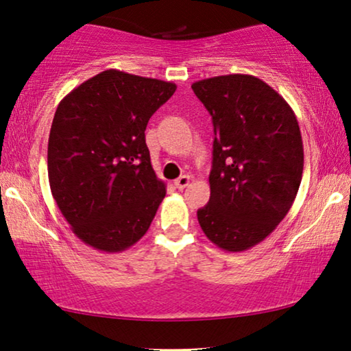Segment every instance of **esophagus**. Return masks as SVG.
I'll list each match as a JSON object with an SVG mask.
<instances>
[{
    "mask_svg": "<svg viewBox=\"0 0 351 351\" xmlns=\"http://www.w3.org/2000/svg\"><path fill=\"white\" fill-rule=\"evenodd\" d=\"M189 182H191V176L189 175H182V176L178 178V180H175V186L180 191H182L186 186H189Z\"/></svg>",
    "mask_w": 351,
    "mask_h": 351,
    "instance_id": "obj_1",
    "label": "esophagus"
}]
</instances>
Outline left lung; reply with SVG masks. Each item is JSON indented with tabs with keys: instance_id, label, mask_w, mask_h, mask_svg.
Instances as JSON below:
<instances>
[{
	"instance_id": "left-lung-1",
	"label": "left lung",
	"mask_w": 351,
	"mask_h": 351,
	"mask_svg": "<svg viewBox=\"0 0 351 351\" xmlns=\"http://www.w3.org/2000/svg\"><path fill=\"white\" fill-rule=\"evenodd\" d=\"M192 90L213 119L210 202L197 219L211 243L239 253L278 226L298 195L304 146L294 111L251 75L202 79Z\"/></svg>"
}]
</instances>
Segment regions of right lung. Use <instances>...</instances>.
<instances>
[{
	"label": "right lung",
	"mask_w": 351,
	"mask_h": 351,
	"mask_svg": "<svg viewBox=\"0 0 351 351\" xmlns=\"http://www.w3.org/2000/svg\"><path fill=\"white\" fill-rule=\"evenodd\" d=\"M176 84L106 70L58 103L47 145L53 199L77 239L105 253L135 245L167 194L145 130Z\"/></svg>",
	"instance_id": "add662e5"
}]
</instances>
